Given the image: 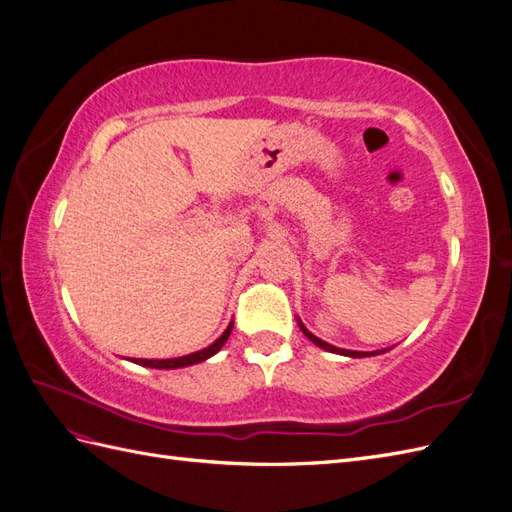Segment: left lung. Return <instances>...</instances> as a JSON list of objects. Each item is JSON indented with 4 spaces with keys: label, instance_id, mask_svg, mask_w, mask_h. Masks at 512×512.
<instances>
[{
    "label": "left lung",
    "instance_id": "1",
    "mask_svg": "<svg viewBox=\"0 0 512 512\" xmlns=\"http://www.w3.org/2000/svg\"><path fill=\"white\" fill-rule=\"evenodd\" d=\"M299 327H301V331L305 333V337L307 339H312V342L318 346V348H322V350H329V352H335V354H344V356H352V359H361V356H371V354H378V352H356V350H344V348H335V346H331V344H327V342H322L320 337H316L314 333H309L305 327H303V322L299 320Z\"/></svg>",
    "mask_w": 512,
    "mask_h": 512
}]
</instances>
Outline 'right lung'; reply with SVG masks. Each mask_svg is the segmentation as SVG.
I'll return each instance as SVG.
<instances>
[{
    "instance_id": "right-lung-1",
    "label": "right lung",
    "mask_w": 512,
    "mask_h": 512,
    "mask_svg": "<svg viewBox=\"0 0 512 512\" xmlns=\"http://www.w3.org/2000/svg\"><path fill=\"white\" fill-rule=\"evenodd\" d=\"M232 331V322L226 327V331L215 339V342L203 350L192 352V354H185V356H177V359H134L136 365H143V367H153V369H179V367H188V365H196V363H203L207 359H211L213 354H218L222 350V346L226 344V339Z\"/></svg>"
}]
</instances>
